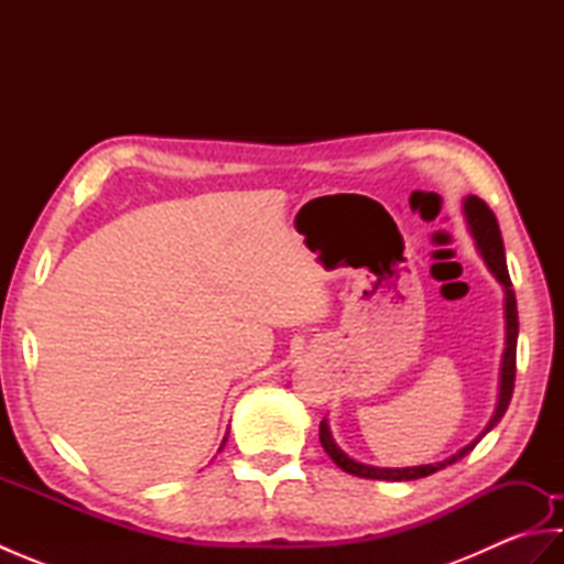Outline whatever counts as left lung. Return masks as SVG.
Returning a JSON list of instances; mask_svg holds the SVG:
<instances>
[{
  "mask_svg": "<svg viewBox=\"0 0 564 564\" xmlns=\"http://www.w3.org/2000/svg\"><path fill=\"white\" fill-rule=\"evenodd\" d=\"M463 213L467 227L477 242V249L487 263V269L495 273V279L505 285V317H507V349L505 358H501V376H499V400H497V410L489 419V424L485 431L477 436L473 443H467L465 448H460L451 458L441 460V463H431V465H414V467H376V465H366L349 458L337 443H334L327 422L319 424V443L322 448L327 451L329 458L337 463L344 473L356 475V477H368V480H388V482H404V480H419V477H429L438 470H443L446 465H453L455 460L465 458L470 453L480 438L497 426V422L505 416L507 406L511 402V392H513V378H517V339H519V313H517V295H513L511 289V279H509V269H507V259H505V242H501V232H499V223L495 218V213L489 210L487 203L477 196H467L463 203Z\"/></svg>",
  "mask_w": 564,
  "mask_h": 564,
  "instance_id": "8db88e82",
  "label": "left lung"
}]
</instances>
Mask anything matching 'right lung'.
Segmentation results:
<instances>
[{
    "label": "right lung",
    "instance_id": "right-lung-1",
    "mask_svg": "<svg viewBox=\"0 0 564 564\" xmlns=\"http://www.w3.org/2000/svg\"><path fill=\"white\" fill-rule=\"evenodd\" d=\"M223 446H225V441H223ZM223 446H220V448H223Z\"/></svg>",
    "mask_w": 564,
    "mask_h": 564
}]
</instances>
